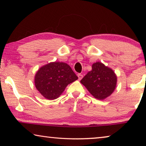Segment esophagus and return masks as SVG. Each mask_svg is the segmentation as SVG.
I'll use <instances>...</instances> for the list:
<instances>
[{
  "instance_id": "esophagus-1",
  "label": "esophagus",
  "mask_w": 146,
  "mask_h": 146,
  "mask_svg": "<svg viewBox=\"0 0 146 146\" xmlns=\"http://www.w3.org/2000/svg\"><path fill=\"white\" fill-rule=\"evenodd\" d=\"M77 76H78V80H80L81 79L83 78V75H82V74H80V73H78V75H77Z\"/></svg>"
}]
</instances>
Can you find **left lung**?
Segmentation results:
<instances>
[{
  "label": "left lung",
  "instance_id": "left-lung-1",
  "mask_svg": "<svg viewBox=\"0 0 146 146\" xmlns=\"http://www.w3.org/2000/svg\"><path fill=\"white\" fill-rule=\"evenodd\" d=\"M117 76L101 62L94 63L92 70L80 80L94 97L103 100L111 95L117 85Z\"/></svg>",
  "mask_w": 146,
  "mask_h": 146
}]
</instances>
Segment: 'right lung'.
Returning a JSON list of instances; mask_svg holds the SVG:
<instances>
[{"label":"right lung","mask_w":146,"mask_h":146,"mask_svg":"<svg viewBox=\"0 0 146 146\" xmlns=\"http://www.w3.org/2000/svg\"><path fill=\"white\" fill-rule=\"evenodd\" d=\"M78 79V76L67 64L55 62L39 69L35 77L37 90L47 99L58 98L68 84Z\"/></svg>","instance_id":"obj_1"}]
</instances>
